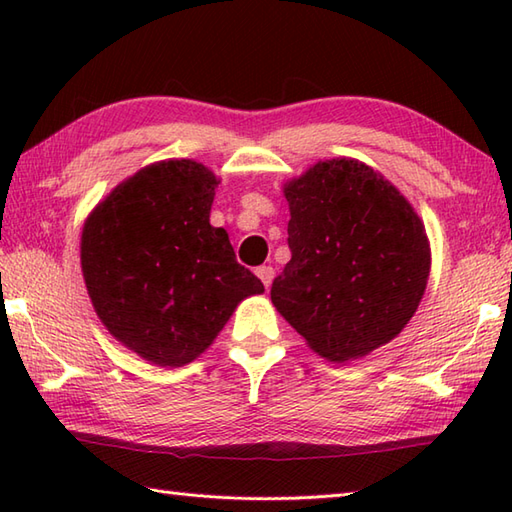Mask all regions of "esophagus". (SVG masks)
Listing matches in <instances>:
<instances>
[{
	"mask_svg": "<svg viewBox=\"0 0 512 512\" xmlns=\"http://www.w3.org/2000/svg\"><path fill=\"white\" fill-rule=\"evenodd\" d=\"M257 277L262 279V284L268 288L273 284V277H275V268L273 266H259L257 268Z\"/></svg>",
	"mask_w": 512,
	"mask_h": 512,
	"instance_id": "34e87169",
	"label": "esophagus"
}]
</instances>
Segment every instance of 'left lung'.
Here are the masks:
<instances>
[{
    "label": "left lung",
    "instance_id": "obj_1",
    "mask_svg": "<svg viewBox=\"0 0 512 512\" xmlns=\"http://www.w3.org/2000/svg\"><path fill=\"white\" fill-rule=\"evenodd\" d=\"M290 262L270 299L314 352L361 358L413 317L429 279L427 233L394 184L325 160L286 184Z\"/></svg>",
    "mask_w": 512,
    "mask_h": 512
}]
</instances>
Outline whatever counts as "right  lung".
<instances>
[{
  "mask_svg": "<svg viewBox=\"0 0 512 512\" xmlns=\"http://www.w3.org/2000/svg\"><path fill=\"white\" fill-rule=\"evenodd\" d=\"M217 178L200 162L140 169L88 217L81 266L94 310L118 341L160 367L198 358L264 284L209 222Z\"/></svg>",
  "mask_w": 512,
  "mask_h": 512,
  "instance_id": "1",
  "label": "right lung"
}]
</instances>
